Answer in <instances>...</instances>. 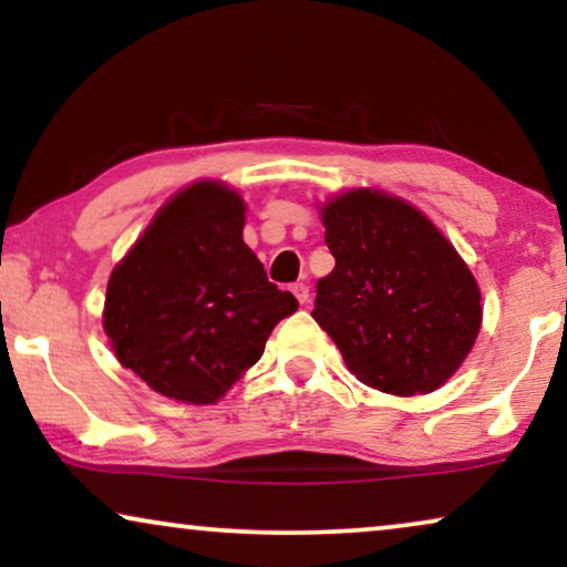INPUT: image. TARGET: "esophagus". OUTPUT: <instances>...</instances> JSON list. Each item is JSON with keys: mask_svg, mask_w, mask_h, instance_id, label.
I'll use <instances>...</instances> for the list:
<instances>
[{"mask_svg": "<svg viewBox=\"0 0 567 567\" xmlns=\"http://www.w3.org/2000/svg\"><path fill=\"white\" fill-rule=\"evenodd\" d=\"M291 291H293V297L299 299V305H307V301H309V286L307 284H293Z\"/></svg>", "mask_w": 567, "mask_h": 567, "instance_id": "obj_1", "label": "esophagus"}]
</instances>
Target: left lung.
I'll return each mask as SVG.
<instances>
[{
  "label": "left lung",
  "instance_id": "1",
  "mask_svg": "<svg viewBox=\"0 0 567 567\" xmlns=\"http://www.w3.org/2000/svg\"><path fill=\"white\" fill-rule=\"evenodd\" d=\"M322 224L336 268L317 281L312 317L346 367L386 394L439 390L483 322L467 262L417 208L382 190L332 198Z\"/></svg>",
  "mask_w": 567,
  "mask_h": 567
}]
</instances>
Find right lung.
Listing matches in <instances>:
<instances>
[{"label": "right lung", "mask_w": 567, "mask_h": 567, "mask_svg": "<svg viewBox=\"0 0 567 567\" xmlns=\"http://www.w3.org/2000/svg\"><path fill=\"white\" fill-rule=\"evenodd\" d=\"M243 227L235 190L193 183L113 268L103 328L123 367L165 398L212 405L297 312L299 301L268 281Z\"/></svg>", "instance_id": "right-lung-1"}]
</instances>
